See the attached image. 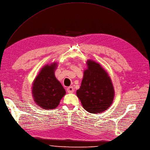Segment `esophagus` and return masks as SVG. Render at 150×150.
I'll use <instances>...</instances> for the list:
<instances>
[{"label": "esophagus", "instance_id": "34e87169", "mask_svg": "<svg viewBox=\"0 0 150 150\" xmlns=\"http://www.w3.org/2000/svg\"><path fill=\"white\" fill-rule=\"evenodd\" d=\"M67 91L69 93H72L74 91V88L72 86H69L67 88Z\"/></svg>", "mask_w": 150, "mask_h": 150}]
</instances>
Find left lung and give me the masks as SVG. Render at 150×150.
Returning a JSON list of instances; mask_svg holds the SVG:
<instances>
[{"mask_svg": "<svg viewBox=\"0 0 150 150\" xmlns=\"http://www.w3.org/2000/svg\"><path fill=\"white\" fill-rule=\"evenodd\" d=\"M81 86L76 91L83 108L91 113H99L112 103L114 89L110 78L99 64L87 62Z\"/></svg>", "mask_w": 150, "mask_h": 150, "instance_id": "obj_1", "label": "left lung"}]
</instances>
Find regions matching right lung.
<instances>
[{
  "mask_svg": "<svg viewBox=\"0 0 150 150\" xmlns=\"http://www.w3.org/2000/svg\"><path fill=\"white\" fill-rule=\"evenodd\" d=\"M56 64L45 66L36 77L32 94L37 105L45 109H53L59 105L66 91L54 76Z\"/></svg>",
  "mask_w": 150,
  "mask_h": 150,
  "instance_id": "obj_1",
  "label": "right lung"
}]
</instances>
